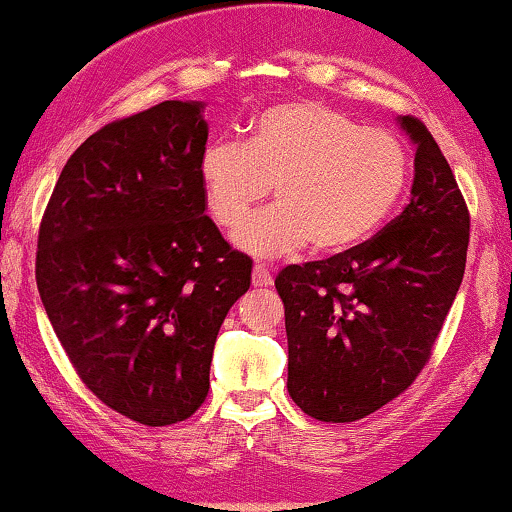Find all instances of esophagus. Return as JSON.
<instances>
[{
  "instance_id": "esophagus-1",
  "label": "esophagus",
  "mask_w": 512,
  "mask_h": 512,
  "mask_svg": "<svg viewBox=\"0 0 512 512\" xmlns=\"http://www.w3.org/2000/svg\"><path fill=\"white\" fill-rule=\"evenodd\" d=\"M251 282H254V286H272V275L270 270L265 268V265H256L254 268V275H251Z\"/></svg>"
}]
</instances>
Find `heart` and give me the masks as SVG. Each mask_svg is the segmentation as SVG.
Wrapping results in <instances>:
<instances>
[{"mask_svg":"<svg viewBox=\"0 0 512 512\" xmlns=\"http://www.w3.org/2000/svg\"><path fill=\"white\" fill-rule=\"evenodd\" d=\"M408 177L403 139L314 100L265 109L247 142L216 139L200 158L207 212L221 228L240 226L276 186L278 205L235 233L254 256L293 254L307 242L328 256L354 249L389 219Z\"/></svg>","mask_w":512,"mask_h":512,"instance_id":"obj_1","label":"heart"}]
</instances>
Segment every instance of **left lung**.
<instances>
[{
  "label": "left lung",
  "mask_w": 512,
  "mask_h": 512,
  "mask_svg": "<svg viewBox=\"0 0 512 512\" xmlns=\"http://www.w3.org/2000/svg\"><path fill=\"white\" fill-rule=\"evenodd\" d=\"M410 202L394 221L326 261L275 279L289 340V394L319 422H356L415 382L466 268L468 216L457 179L422 121Z\"/></svg>",
  "instance_id": "left-lung-1"
}]
</instances>
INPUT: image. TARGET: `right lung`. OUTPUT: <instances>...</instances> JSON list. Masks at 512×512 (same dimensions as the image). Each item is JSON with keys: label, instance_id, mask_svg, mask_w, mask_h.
<instances>
[{"label": "right lung", "instance_id": "right-lung-1", "mask_svg": "<svg viewBox=\"0 0 512 512\" xmlns=\"http://www.w3.org/2000/svg\"><path fill=\"white\" fill-rule=\"evenodd\" d=\"M202 102L167 100L72 153L41 219L37 286L83 384L146 426L205 403L219 328L251 258L205 214Z\"/></svg>", "mask_w": 512, "mask_h": 512}]
</instances>
